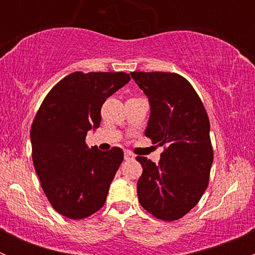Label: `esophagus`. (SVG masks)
I'll use <instances>...</instances> for the list:
<instances>
[{
    "label": "esophagus",
    "mask_w": 255,
    "mask_h": 255,
    "mask_svg": "<svg viewBox=\"0 0 255 255\" xmlns=\"http://www.w3.org/2000/svg\"><path fill=\"white\" fill-rule=\"evenodd\" d=\"M125 159L126 160H132V159H134V155H133L129 150H126L125 151Z\"/></svg>",
    "instance_id": "34e87169"
}]
</instances>
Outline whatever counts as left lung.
I'll use <instances>...</instances> for the list:
<instances>
[{
    "instance_id": "left-lung-1",
    "label": "left lung",
    "mask_w": 255,
    "mask_h": 255,
    "mask_svg": "<svg viewBox=\"0 0 255 255\" xmlns=\"http://www.w3.org/2000/svg\"><path fill=\"white\" fill-rule=\"evenodd\" d=\"M150 102L145 137L164 146L158 164L137 156L143 173L138 200L158 220L176 221L196 206L208 186L213 148L201 99L175 73H130Z\"/></svg>"
}]
</instances>
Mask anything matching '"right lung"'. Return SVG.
<instances>
[{
  "mask_svg": "<svg viewBox=\"0 0 255 255\" xmlns=\"http://www.w3.org/2000/svg\"><path fill=\"white\" fill-rule=\"evenodd\" d=\"M129 80L126 73L69 74L48 92L33 120L35 173L51 206L65 217L86 218L106 202L123 150L89 148L85 139L101 123L105 101Z\"/></svg>",
  "mask_w": 255,
  "mask_h": 255,
  "instance_id": "1",
  "label": "right lung"
}]
</instances>
